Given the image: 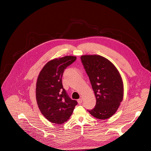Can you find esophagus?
<instances>
[{"mask_svg":"<svg viewBox=\"0 0 151 151\" xmlns=\"http://www.w3.org/2000/svg\"><path fill=\"white\" fill-rule=\"evenodd\" d=\"M78 103H79V104H81L82 103V99H79L78 100Z\"/></svg>","mask_w":151,"mask_h":151,"instance_id":"34e87169","label":"esophagus"}]
</instances>
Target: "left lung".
<instances>
[{"instance_id":"left-lung-1","label":"left lung","mask_w":151,"mask_h":151,"mask_svg":"<svg viewBox=\"0 0 151 151\" xmlns=\"http://www.w3.org/2000/svg\"><path fill=\"white\" fill-rule=\"evenodd\" d=\"M96 98L94 108L90 114L99 119L112 116L123 100L124 84L121 76L114 64L99 55L81 57Z\"/></svg>"}]
</instances>
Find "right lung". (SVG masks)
<instances>
[{
	"mask_svg": "<svg viewBox=\"0 0 151 151\" xmlns=\"http://www.w3.org/2000/svg\"><path fill=\"white\" fill-rule=\"evenodd\" d=\"M76 59L65 56L48 61L40 70L36 82V99L41 114L52 123L61 124L72 115L78 102L69 98L61 78L68 66Z\"/></svg>",
	"mask_w": 151,
	"mask_h": 151,
	"instance_id": "obj_1",
	"label": "right lung"
}]
</instances>
